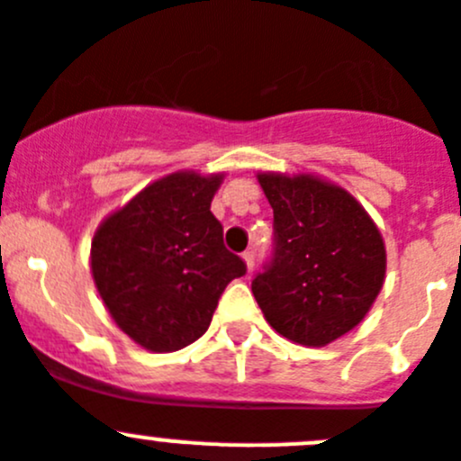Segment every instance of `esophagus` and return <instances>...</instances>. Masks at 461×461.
<instances>
[{"instance_id":"34e87169","label":"esophagus","mask_w":461,"mask_h":461,"mask_svg":"<svg viewBox=\"0 0 461 461\" xmlns=\"http://www.w3.org/2000/svg\"><path fill=\"white\" fill-rule=\"evenodd\" d=\"M243 261H245V268H248V273H250L252 268H255V252H245L243 255Z\"/></svg>"}]
</instances>
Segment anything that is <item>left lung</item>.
<instances>
[{"mask_svg": "<svg viewBox=\"0 0 461 461\" xmlns=\"http://www.w3.org/2000/svg\"><path fill=\"white\" fill-rule=\"evenodd\" d=\"M275 216V259L252 294L270 328L322 348L355 330L380 295L386 248L368 211L316 175H257Z\"/></svg>", "mask_w": 461, "mask_h": 461, "instance_id": "1", "label": "left lung"}]
</instances>
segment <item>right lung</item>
<instances>
[{
  "label": "right lung",
  "instance_id": "obj_1",
  "mask_svg": "<svg viewBox=\"0 0 461 461\" xmlns=\"http://www.w3.org/2000/svg\"><path fill=\"white\" fill-rule=\"evenodd\" d=\"M225 175L177 170L148 184L100 222L90 243V273L113 322L149 352L197 341L240 257L222 243L211 200Z\"/></svg>",
  "mask_w": 461,
  "mask_h": 461
}]
</instances>
